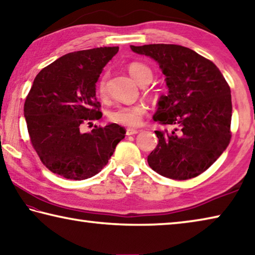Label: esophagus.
<instances>
[{"instance_id": "obj_1", "label": "esophagus", "mask_w": 255, "mask_h": 255, "mask_svg": "<svg viewBox=\"0 0 255 255\" xmlns=\"http://www.w3.org/2000/svg\"><path fill=\"white\" fill-rule=\"evenodd\" d=\"M137 132H138L137 129H127V130H126V135H127V136H130V135H136Z\"/></svg>"}]
</instances>
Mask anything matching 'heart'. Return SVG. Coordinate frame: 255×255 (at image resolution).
I'll return each mask as SVG.
<instances>
[{
  "label": "heart",
  "instance_id": "heart-1",
  "mask_svg": "<svg viewBox=\"0 0 255 255\" xmlns=\"http://www.w3.org/2000/svg\"><path fill=\"white\" fill-rule=\"evenodd\" d=\"M128 72L138 84L143 83L144 81L150 82L153 77L152 70L143 63H131L128 66ZM106 92V79L102 77L98 84V93L100 97H105ZM146 111H147V107L144 103L138 102L133 103V105L120 106L116 108V109L110 111L109 118L111 122L123 125V126L137 127L140 125L141 119H143V116L146 114Z\"/></svg>",
  "mask_w": 255,
  "mask_h": 255
}]
</instances>
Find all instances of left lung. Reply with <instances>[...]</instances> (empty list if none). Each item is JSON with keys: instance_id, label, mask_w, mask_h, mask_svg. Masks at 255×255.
Masks as SVG:
<instances>
[{"instance_id": "obj_1", "label": "left lung", "mask_w": 255, "mask_h": 255, "mask_svg": "<svg viewBox=\"0 0 255 255\" xmlns=\"http://www.w3.org/2000/svg\"><path fill=\"white\" fill-rule=\"evenodd\" d=\"M158 64L167 94L157 101L154 122L172 126L156 130L158 144L148 165L165 178L188 180L216 162L231 140V89L213 62L179 45L130 46Z\"/></svg>"}]
</instances>
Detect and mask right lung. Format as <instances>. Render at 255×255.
Segmentation results:
<instances>
[{"label":"right lung","mask_w":255,"mask_h":255,"mask_svg":"<svg viewBox=\"0 0 255 255\" xmlns=\"http://www.w3.org/2000/svg\"><path fill=\"white\" fill-rule=\"evenodd\" d=\"M118 50L100 47L66 54L34 79L23 115L33 148L53 173L71 180L91 178L125 138L126 131L118 124L81 131L85 122L102 117L96 84Z\"/></svg>","instance_id":"right-lung-1"}]
</instances>
